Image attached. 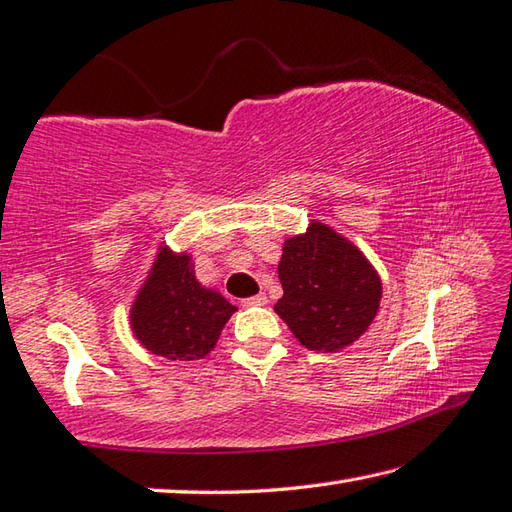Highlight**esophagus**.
Listing matches in <instances>:
<instances>
[{
    "label": "esophagus",
    "instance_id": "34e87169",
    "mask_svg": "<svg viewBox=\"0 0 512 512\" xmlns=\"http://www.w3.org/2000/svg\"><path fill=\"white\" fill-rule=\"evenodd\" d=\"M266 304V295H255V297H248L242 299V306L250 308V306H264Z\"/></svg>",
    "mask_w": 512,
    "mask_h": 512
}]
</instances>
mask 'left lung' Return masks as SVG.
<instances>
[{
  "label": "left lung",
  "instance_id": "8db88e82",
  "mask_svg": "<svg viewBox=\"0 0 512 512\" xmlns=\"http://www.w3.org/2000/svg\"><path fill=\"white\" fill-rule=\"evenodd\" d=\"M277 270L284 297L275 313L308 350L353 344L377 315L382 279L357 246L322 222L286 239Z\"/></svg>",
  "mask_w": 512,
  "mask_h": 512
}]
</instances>
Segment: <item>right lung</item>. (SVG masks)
I'll use <instances>...</instances> for the list:
<instances>
[{"instance_id":"1","label":"right lung","mask_w":512,"mask_h":512,"mask_svg":"<svg viewBox=\"0 0 512 512\" xmlns=\"http://www.w3.org/2000/svg\"><path fill=\"white\" fill-rule=\"evenodd\" d=\"M235 310L222 295L197 282L188 255H173L162 248L130 310V324L153 355L170 362H195L217 344Z\"/></svg>"}]
</instances>
